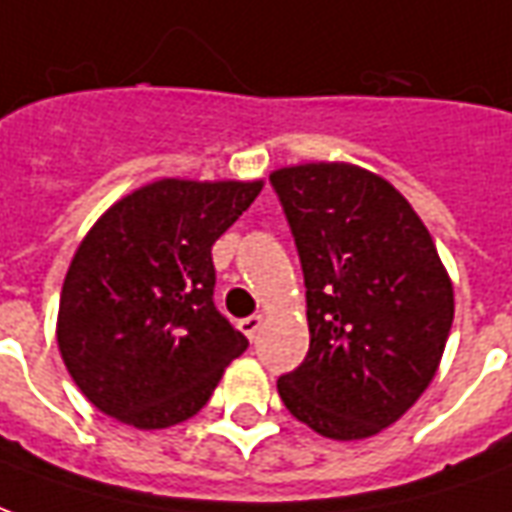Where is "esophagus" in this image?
<instances>
[{"label": "esophagus", "instance_id": "34e87169", "mask_svg": "<svg viewBox=\"0 0 512 512\" xmlns=\"http://www.w3.org/2000/svg\"><path fill=\"white\" fill-rule=\"evenodd\" d=\"M261 327H264V316H261V313H256V316H248V319H242L240 322V330L248 335V341H256V335H259Z\"/></svg>", "mask_w": 512, "mask_h": 512}]
</instances>
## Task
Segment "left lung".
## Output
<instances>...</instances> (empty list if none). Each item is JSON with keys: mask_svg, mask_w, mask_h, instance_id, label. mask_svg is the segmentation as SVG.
<instances>
[{"mask_svg": "<svg viewBox=\"0 0 512 512\" xmlns=\"http://www.w3.org/2000/svg\"><path fill=\"white\" fill-rule=\"evenodd\" d=\"M305 275L311 349L278 379L319 436L357 442L401 420L434 382L453 327V281L401 190L319 160L270 174Z\"/></svg>", "mask_w": 512, "mask_h": 512, "instance_id": "left-lung-1", "label": "left lung"}]
</instances>
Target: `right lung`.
<instances>
[{
	"label": "right lung",
	"instance_id": "right-lung-1",
	"mask_svg": "<svg viewBox=\"0 0 512 512\" xmlns=\"http://www.w3.org/2000/svg\"><path fill=\"white\" fill-rule=\"evenodd\" d=\"M264 179L163 177L100 215L73 253L57 313L67 374L138 431L185 423L248 349L212 302V245Z\"/></svg>",
	"mask_w": 512,
	"mask_h": 512
}]
</instances>
